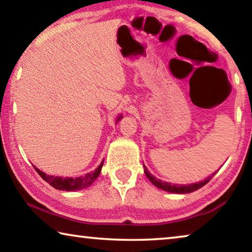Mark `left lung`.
<instances>
[{"label": "left lung", "mask_w": 252, "mask_h": 252, "mask_svg": "<svg viewBox=\"0 0 252 252\" xmlns=\"http://www.w3.org/2000/svg\"><path fill=\"white\" fill-rule=\"evenodd\" d=\"M144 173H146V176L148 177L149 180H150L153 185H155L157 188H159V189H162L164 191H168V192H172V193H190V192H193V191L200 189V188H202L204 185H207V183L211 180V178L215 176V174H212L211 177L207 178L204 181H201L199 183H192V185H171V183L169 182H164L160 180V179H157L155 176H152V174L148 171V169L144 167Z\"/></svg>", "instance_id": "obj_1"}]
</instances>
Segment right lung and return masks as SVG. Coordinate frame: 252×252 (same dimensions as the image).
<instances>
[{"mask_svg": "<svg viewBox=\"0 0 252 252\" xmlns=\"http://www.w3.org/2000/svg\"><path fill=\"white\" fill-rule=\"evenodd\" d=\"M121 119V117L119 118ZM118 119V121H119ZM102 165H103V161L101 162V164L97 167L93 172H89L83 177L79 178H62V177H54V176H48V174L40 171L39 169L34 168L36 170V172L40 174L41 178L46 181L49 185L52 186L53 188L58 190H63V191H74V190H81L84 189V188L90 187L93 182H94L95 179L99 177L101 172Z\"/></svg>", "mask_w": 252, "mask_h": 252, "instance_id": "right-lung-1", "label": "right lung"}]
</instances>
